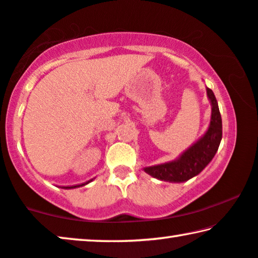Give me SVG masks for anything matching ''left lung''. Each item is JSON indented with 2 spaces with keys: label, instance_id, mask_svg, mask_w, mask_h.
Segmentation results:
<instances>
[{
  "label": "left lung",
  "instance_id": "left-lung-1",
  "mask_svg": "<svg viewBox=\"0 0 258 258\" xmlns=\"http://www.w3.org/2000/svg\"><path fill=\"white\" fill-rule=\"evenodd\" d=\"M206 91L207 97L212 105L209 130L196 144L182 153L178 159L157 166L144 168L147 174L166 182H185L197 176L212 161L222 138V121L213 91L210 88H206Z\"/></svg>",
  "mask_w": 258,
  "mask_h": 258
}]
</instances>
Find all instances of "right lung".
<instances>
[{
	"mask_svg": "<svg viewBox=\"0 0 258 258\" xmlns=\"http://www.w3.org/2000/svg\"><path fill=\"white\" fill-rule=\"evenodd\" d=\"M91 180H92V179H91ZM89 182H90V180H89ZM89 182H87V183H84V184H88ZM84 184H80V185H74V186H69L68 189H72V187H79V186H82V185H84Z\"/></svg>",
	"mask_w": 258,
	"mask_h": 258,
	"instance_id": "add662e5",
	"label": "right lung"
}]
</instances>
